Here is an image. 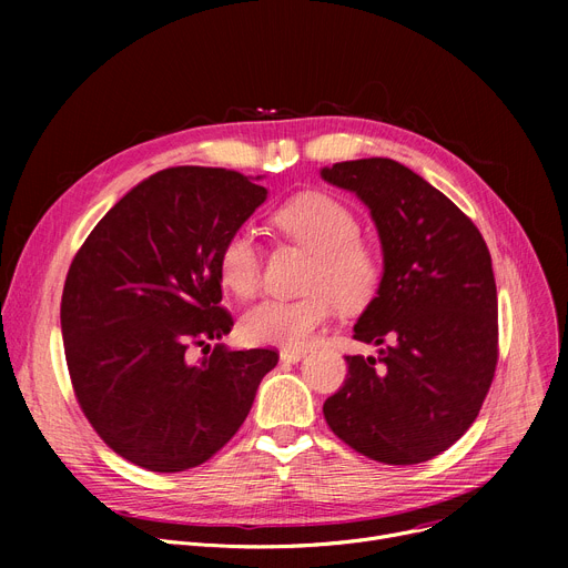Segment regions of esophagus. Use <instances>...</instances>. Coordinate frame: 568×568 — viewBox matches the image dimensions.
<instances>
[{
    "label": "esophagus",
    "mask_w": 568,
    "mask_h": 568,
    "mask_svg": "<svg viewBox=\"0 0 568 568\" xmlns=\"http://www.w3.org/2000/svg\"><path fill=\"white\" fill-rule=\"evenodd\" d=\"M306 356L304 349H281V362H287V364H296L302 362Z\"/></svg>",
    "instance_id": "esophagus-1"
}]
</instances>
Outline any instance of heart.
<instances>
[{"label": "heart", "mask_w": 568, "mask_h": 568, "mask_svg": "<svg viewBox=\"0 0 568 568\" xmlns=\"http://www.w3.org/2000/svg\"><path fill=\"white\" fill-rule=\"evenodd\" d=\"M276 227L313 253L308 294L300 300H266L242 317V334L253 345L304 349L341 306L366 308L379 292L384 262L362 239L359 219L326 193H304L281 206ZM221 283L236 296H253L262 278V255L251 230H234L219 251Z\"/></svg>", "instance_id": "b5f03b06"}]
</instances>
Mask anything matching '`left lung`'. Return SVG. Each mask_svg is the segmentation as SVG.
<instances>
[{
  "instance_id": "obj_1",
  "label": "left lung",
  "mask_w": 568,
  "mask_h": 568,
  "mask_svg": "<svg viewBox=\"0 0 568 568\" xmlns=\"http://www.w3.org/2000/svg\"><path fill=\"white\" fill-rule=\"evenodd\" d=\"M322 179L375 221L384 278L354 324L379 356H345L329 428L386 465L426 463L474 424L497 366V287L481 232L424 176L392 159L343 161Z\"/></svg>"
}]
</instances>
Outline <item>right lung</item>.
<instances>
[{"instance_id": "right-lung-1", "label": "right lung", "mask_w": 568, "mask_h": 568, "mask_svg": "<svg viewBox=\"0 0 568 568\" xmlns=\"http://www.w3.org/2000/svg\"><path fill=\"white\" fill-rule=\"evenodd\" d=\"M260 179V176H255ZM266 200L253 179L182 165L152 174L84 239L62 294L75 398L114 454L149 471L202 465L244 424L276 349L212 353L232 329L219 251ZM205 356L190 359V347Z\"/></svg>"}]
</instances>
